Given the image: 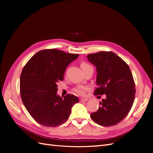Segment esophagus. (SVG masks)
Wrapping results in <instances>:
<instances>
[{
	"instance_id": "1",
	"label": "esophagus",
	"mask_w": 153,
	"mask_h": 153,
	"mask_svg": "<svg viewBox=\"0 0 153 153\" xmlns=\"http://www.w3.org/2000/svg\"><path fill=\"white\" fill-rule=\"evenodd\" d=\"M88 101L87 99H84V98H81L80 99L81 102H86V101Z\"/></svg>"
}]
</instances>
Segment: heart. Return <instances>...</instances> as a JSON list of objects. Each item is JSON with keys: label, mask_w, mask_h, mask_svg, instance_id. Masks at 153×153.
<instances>
[{"label": "heart", "mask_w": 153, "mask_h": 153, "mask_svg": "<svg viewBox=\"0 0 153 153\" xmlns=\"http://www.w3.org/2000/svg\"><path fill=\"white\" fill-rule=\"evenodd\" d=\"M91 66L89 65V64L85 63V62H82L81 64V68L82 69H84L85 68L87 67H90ZM89 89V87H87V86H83V85H79L76 87H75V89H74V91L75 92H76V94H79V95H84L85 92Z\"/></svg>", "instance_id": "1"}]
</instances>
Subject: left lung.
<instances>
[{"label": "left lung", "mask_w": 153, "mask_h": 153, "mask_svg": "<svg viewBox=\"0 0 153 153\" xmlns=\"http://www.w3.org/2000/svg\"><path fill=\"white\" fill-rule=\"evenodd\" d=\"M87 58L96 68L95 95L105 94L99 109L91 114L101 126H111L124 119L130 111L135 96V85L130 69L117 55L100 52L87 55Z\"/></svg>", "instance_id": "8db88e82"}]
</instances>
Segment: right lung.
Returning <instances> with one entry per match:
<instances>
[{
	"label": "right lung",
	"mask_w": 153,
	"mask_h": 153,
	"mask_svg": "<svg viewBox=\"0 0 153 153\" xmlns=\"http://www.w3.org/2000/svg\"><path fill=\"white\" fill-rule=\"evenodd\" d=\"M79 55L57 49L43 50L36 53L25 64L20 75V95L27 110L36 121L47 127L65 123L78 97L57 93L67 66Z\"/></svg>",
	"instance_id": "1"
}]
</instances>
